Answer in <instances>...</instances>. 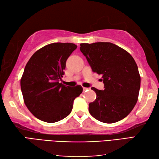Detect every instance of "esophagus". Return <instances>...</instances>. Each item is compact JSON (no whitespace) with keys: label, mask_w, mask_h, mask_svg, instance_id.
Instances as JSON below:
<instances>
[{"label":"esophagus","mask_w":159,"mask_h":159,"mask_svg":"<svg viewBox=\"0 0 159 159\" xmlns=\"http://www.w3.org/2000/svg\"><path fill=\"white\" fill-rule=\"evenodd\" d=\"M89 88H85V87H84L83 88V90L84 91H87V90H89Z\"/></svg>","instance_id":"1"}]
</instances>
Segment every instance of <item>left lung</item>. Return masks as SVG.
<instances>
[{"mask_svg": "<svg viewBox=\"0 0 159 159\" xmlns=\"http://www.w3.org/2000/svg\"><path fill=\"white\" fill-rule=\"evenodd\" d=\"M80 49L93 72L102 75L104 89H91L97 98L89 103L94 118L112 124L127 116L137 103L141 77L134 58L111 43L80 44Z\"/></svg>", "mask_w": 159, "mask_h": 159, "instance_id": "obj_1", "label": "left lung"}]
</instances>
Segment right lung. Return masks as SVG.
Masks as SVG:
<instances>
[{
  "mask_svg": "<svg viewBox=\"0 0 159 159\" xmlns=\"http://www.w3.org/2000/svg\"><path fill=\"white\" fill-rule=\"evenodd\" d=\"M76 48L73 43L48 44L26 64L20 80L22 96L29 111L41 121L55 123L66 117L74 99L82 93L81 86H65L59 82L68 57Z\"/></svg>",
  "mask_w": 159,
  "mask_h": 159,
  "instance_id": "1",
  "label": "right lung"
}]
</instances>
